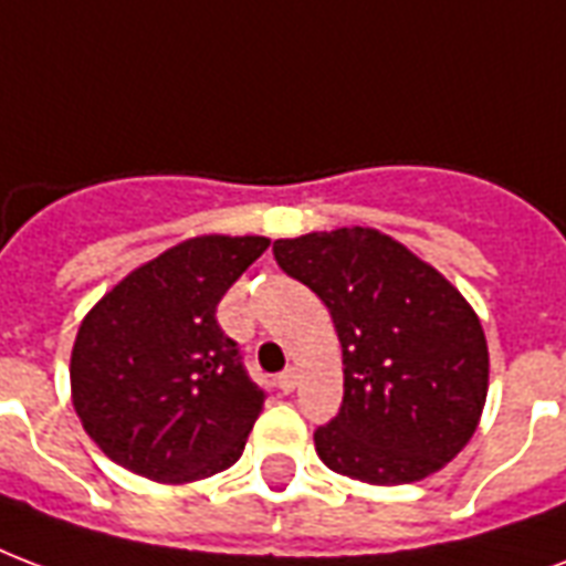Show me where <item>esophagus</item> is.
<instances>
[{
  "mask_svg": "<svg viewBox=\"0 0 566 566\" xmlns=\"http://www.w3.org/2000/svg\"><path fill=\"white\" fill-rule=\"evenodd\" d=\"M295 385H298V373H295V369H283L277 376V388L283 390V394H292Z\"/></svg>",
  "mask_w": 566,
  "mask_h": 566,
  "instance_id": "34e87169",
  "label": "esophagus"
}]
</instances>
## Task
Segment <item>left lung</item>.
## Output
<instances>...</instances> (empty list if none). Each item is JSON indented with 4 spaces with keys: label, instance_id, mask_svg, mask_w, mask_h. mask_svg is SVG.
I'll use <instances>...</instances> for the list:
<instances>
[{
    "label": "left lung",
    "instance_id": "left-lung-1",
    "mask_svg": "<svg viewBox=\"0 0 566 566\" xmlns=\"http://www.w3.org/2000/svg\"><path fill=\"white\" fill-rule=\"evenodd\" d=\"M274 259L325 301L343 346V406L313 432L318 460L376 486L444 469L490 388L486 337L460 289L369 227L280 238Z\"/></svg>",
    "mask_w": 566,
    "mask_h": 566
}]
</instances>
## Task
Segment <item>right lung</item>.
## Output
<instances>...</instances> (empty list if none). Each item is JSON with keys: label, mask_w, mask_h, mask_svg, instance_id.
<instances>
[{"label": "right lung", "mask_w": 566, "mask_h": 566, "mask_svg": "<svg viewBox=\"0 0 566 566\" xmlns=\"http://www.w3.org/2000/svg\"><path fill=\"white\" fill-rule=\"evenodd\" d=\"M268 244L187 238L88 310L71 352V397L83 429L122 469L193 483L238 462L265 390L218 325V304Z\"/></svg>", "instance_id": "add662e5"}]
</instances>
